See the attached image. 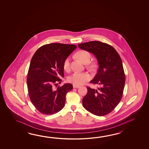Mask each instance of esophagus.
<instances>
[{"instance_id":"obj_1","label":"esophagus","mask_w":149,"mask_h":149,"mask_svg":"<svg viewBox=\"0 0 149 149\" xmlns=\"http://www.w3.org/2000/svg\"><path fill=\"white\" fill-rule=\"evenodd\" d=\"M80 87V86H79L75 85H73V87L74 88H78Z\"/></svg>"}]
</instances>
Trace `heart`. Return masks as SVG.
<instances>
[{
    "label": "heart",
    "instance_id": "obj_1",
    "mask_svg": "<svg viewBox=\"0 0 149 149\" xmlns=\"http://www.w3.org/2000/svg\"><path fill=\"white\" fill-rule=\"evenodd\" d=\"M76 57L79 60L81 61L83 63L87 64L91 60V54L87 51L84 50L79 51L76 54ZM63 69L65 71H68L70 69V57H68L64 60L63 63ZM88 67L93 69L94 66L93 64H89ZM91 79V76L88 73L86 72H75L71 74L68 78V81L73 84L75 85H81L85 82Z\"/></svg>",
    "mask_w": 149,
    "mask_h": 149
}]
</instances>
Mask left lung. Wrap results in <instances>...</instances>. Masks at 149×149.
<instances>
[{"mask_svg":"<svg viewBox=\"0 0 149 149\" xmlns=\"http://www.w3.org/2000/svg\"><path fill=\"white\" fill-rule=\"evenodd\" d=\"M78 47L95 55L99 68L90 82L102 86L97 89L87 87L83 106L96 116L109 114L119 103L123 94L125 75L120 57L112 46L101 41L79 44Z\"/></svg>","mask_w":149,"mask_h":149,"instance_id":"1","label":"left lung"}]
</instances>
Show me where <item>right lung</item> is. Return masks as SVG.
Segmentation results:
<instances>
[{
    "label": "right lung",
    "instance_id": "1",
    "mask_svg": "<svg viewBox=\"0 0 149 149\" xmlns=\"http://www.w3.org/2000/svg\"><path fill=\"white\" fill-rule=\"evenodd\" d=\"M77 48L74 45L52 43L37 49L32 57L27 77L29 95L32 104L44 114L56 113L63 108L68 92L73 86L65 84L55 89L64 77V60Z\"/></svg>",
    "mask_w": 149,
    "mask_h": 149
}]
</instances>
